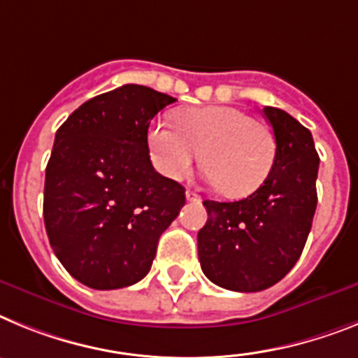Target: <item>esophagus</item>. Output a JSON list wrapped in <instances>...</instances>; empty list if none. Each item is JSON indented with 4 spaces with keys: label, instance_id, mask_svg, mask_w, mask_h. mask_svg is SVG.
I'll return each instance as SVG.
<instances>
[{
    "label": "esophagus",
    "instance_id": "1",
    "mask_svg": "<svg viewBox=\"0 0 358 358\" xmlns=\"http://www.w3.org/2000/svg\"><path fill=\"white\" fill-rule=\"evenodd\" d=\"M185 198H187L189 201H200L201 200L200 194H198V192H194V191H191V189H189V191L185 192Z\"/></svg>",
    "mask_w": 358,
    "mask_h": 358
}]
</instances>
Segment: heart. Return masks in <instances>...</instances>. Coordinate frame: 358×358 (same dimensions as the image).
Segmentation results:
<instances>
[{"label": "heart", "mask_w": 358, "mask_h": 358, "mask_svg": "<svg viewBox=\"0 0 358 358\" xmlns=\"http://www.w3.org/2000/svg\"><path fill=\"white\" fill-rule=\"evenodd\" d=\"M175 122L176 127L157 120L148 131L151 160L167 178H183L201 153V166L217 191L223 196L245 198L272 173L275 135L241 108H183L175 113Z\"/></svg>", "instance_id": "1"}]
</instances>
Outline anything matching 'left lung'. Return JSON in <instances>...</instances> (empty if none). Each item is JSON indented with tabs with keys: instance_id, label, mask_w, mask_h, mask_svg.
<instances>
[{
	"instance_id": "8db88e82",
	"label": "left lung",
	"mask_w": 358,
	"mask_h": 358,
	"mask_svg": "<svg viewBox=\"0 0 358 358\" xmlns=\"http://www.w3.org/2000/svg\"><path fill=\"white\" fill-rule=\"evenodd\" d=\"M278 155L266 182L239 201L205 200L198 257L214 285L261 292L281 281L299 259L317 207L319 155L312 133L287 111L266 106Z\"/></svg>"
}]
</instances>
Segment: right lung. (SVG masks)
I'll return each instance as SVG.
<instances>
[{"label": "right lung", "instance_id": "right-lung-1", "mask_svg": "<svg viewBox=\"0 0 358 358\" xmlns=\"http://www.w3.org/2000/svg\"><path fill=\"white\" fill-rule=\"evenodd\" d=\"M176 99L124 85L79 106L55 133L45 176V227L61 265L95 290L141 281L185 189L157 173L149 122Z\"/></svg>", "mask_w": 358, "mask_h": 358}]
</instances>
